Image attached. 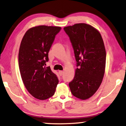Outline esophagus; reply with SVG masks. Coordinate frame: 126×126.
I'll return each mask as SVG.
<instances>
[{"instance_id": "34e87169", "label": "esophagus", "mask_w": 126, "mask_h": 126, "mask_svg": "<svg viewBox=\"0 0 126 126\" xmlns=\"http://www.w3.org/2000/svg\"><path fill=\"white\" fill-rule=\"evenodd\" d=\"M58 73H59V75L61 76L63 74V70H60V71L58 72Z\"/></svg>"}]
</instances>
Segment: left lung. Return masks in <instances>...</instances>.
Wrapping results in <instances>:
<instances>
[{
  "instance_id": "8db88e82",
  "label": "left lung",
  "mask_w": 126,
  "mask_h": 126,
  "mask_svg": "<svg viewBox=\"0 0 126 126\" xmlns=\"http://www.w3.org/2000/svg\"><path fill=\"white\" fill-rule=\"evenodd\" d=\"M77 62L75 77L69 83L72 94L89 99L99 89L104 75L106 51L99 31L86 23L65 27Z\"/></svg>"
}]
</instances>
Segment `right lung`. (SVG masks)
Returning a JSON list of instances; mask_svg holds the SVG:
<instances>
[{"instance_id": "right-lung-1", "label": "right lung", "mask_w": 126, "mask_h": 126, "mask_svg": "<svg viewBox=\"0 0 126 126\" xmlns=\"http://www.w3.org/2000/svg\"><path fill=\"white\" fill-rule=\"evenodd\" d=\"M61 27L38 26L26 32L19 50V68L26 88L39 100L54 95L58 80L50 67L48 53Z\"/></svg>"}]
</instances>
